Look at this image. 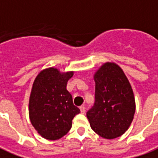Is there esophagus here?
Returning <instances> with one entry per match:
<instances>
[{
    "label": "esophagus",
    "instance_id": "34e87169",
    "mask_svg": "<svg viewBox=\"0 0 158 158\" xmlns=\"http://www.w3.org/2000/svg\"><path fill=\"white\" fill-rule=\"evenodd\" d=\"M79 109H80V111H81V113L82 114H85V107L84 106H81L80 107H79Z\"/></svg>",
    "mask_w": 158,
    "mask_h": 158
}]
</instances>
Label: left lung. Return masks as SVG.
<instances>
[{
	"label": "left lung",
	"mask_w": 158,
	"mask_h": 158,
	"mask_svg": "<svg viewBox=\"0 0 158 158\" xmlns=\"http://www.w3.org/2000/svg\"><path fill=\"white\" fill-rule=\"evenodd\" d=\"M94 103L86 113L91 128L106 139L126 132L135 110L132 89L123 70L106 63L94 74Z\"/></svg>",
	"instance_id": "left-lung-1"
}]
</instances>
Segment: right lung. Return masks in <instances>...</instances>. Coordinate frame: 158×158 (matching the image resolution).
<instances>
[{"mask_svg": "<svg viewBox=\"0 0 158 158\" xmlns=\"http://www.w3.org/2000/svg\"><path fill=\"white\" fill-rule=\"evenodd\" d=\"M73 75V72L61 73L49 68L41 71L35 79L29 100V116L31 125L45 139L53 141L66 135L73 117L80 112L66 89Z\"/></svg>", "mask_w": 158, "mask_h": 158, "instance_id": "add662e5", "label": "right lung"}]
</instances>
